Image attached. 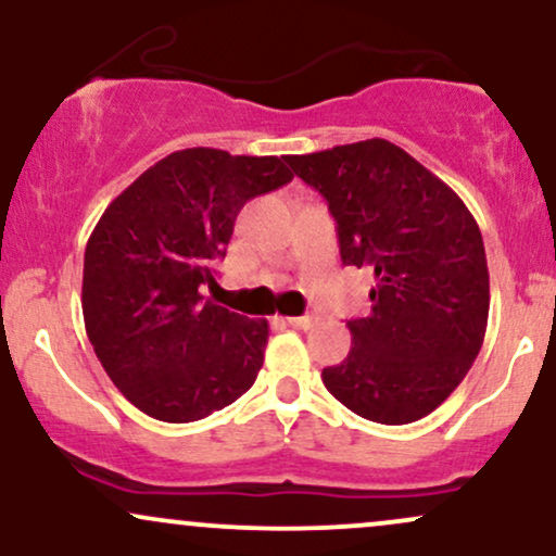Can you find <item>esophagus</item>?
<instances>
[{"mask_svg": "<svg viewBox=\"0 0 556 556\" xmlns=\"http://www.w3.org/2000/svg\"><path fill=\"white\" fill-rule=\"evenodd\" d=\"M285 321L295 329H311L316 324V318L314 316H287Z\"/></svg>", "mask_w": 556, "mask_h": 556, "instance_id": "1", "label": "esophagus"}]
</instances>
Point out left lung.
I'll return each instance as SVG.
<instances>
[{"instance_id": "8db88e82", "label": "left lung", "mask_w": 556, "mask_h": 556, "mask_svg": "<svg viewBox=\"0 0 556 556\" xmlns=\"http://www.w3.org/2000/svg\"><path fill=\"white\" fill-rule=\"evenodd\" d=\"M327 198L340 256L376 277L371 314L348 321L353 348L324 387L361 418L429 416L473 366L489 321L481 229L463 198L384 138L287 156Z\"/></svg>"}]
</instances>
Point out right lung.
<instances>
[{"mask_svg": "<svg viewBox=\"0 0 556 556\" xmlns=\"http://www.w3.org/2000/svg\"><path fill=\"white\" fill-rule=\"evenodd\" d=\"M292 180L279 156L182 149L127 185L83 261V321L96 358L138 410L201 420L253 387L266 318L203 300L245 201Z\"/></svg>", "mask_w": 556, "mask_h": 556, "instance_id": "1", "label": "right lung"}]
</instances>
